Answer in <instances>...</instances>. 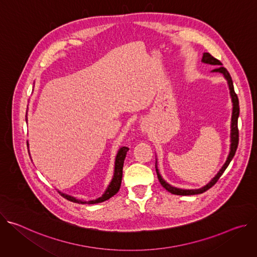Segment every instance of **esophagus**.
<instances>
[{
  "mask_svg": "<svg viewBox=\"0 0 257 257\" xmlns=\"http://www.w3.org/2000/svg\"><path fill=\"white\" fill-rule=\"evenodd\" d=\"M141 130H142L143 133H149V132H150V127H149L148 124L142 123V125H141Z\"/></svg>",
  "mask_w": 257,
  "mask_h": 257,
  "instance_id": "34e87169",
  "label": "esophagus"
}]
</instances>
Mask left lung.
Here are the masks:
<instances>
[{
  "label": "left lung",
  "mask_w": 257,
  "mask_h": 257,
  "mask_svg": "<svg viewBox=\"0 0 257 257\" xmlns=\"http://www.w3.org/2000/svg\"><path fill=\"white\" fill-rule=\"evenodd\" d=\"M201 62L204 63V64H209V65H213V66H217L215 67V69L211 70L210 72L212 73H219V74H222L225 79L227 80V83H228V86H229V90H230V96H231V99H232V118H231V133H230V152H229V155H228V158L226 160V163L223 165L222 169L219 170L217 172V174L207 183L206 185H204L203 187L199 188V189H181V188H177V187H174L172 185H170L168 182H166L164 180V178L162 177L161 173H160V170L158 168V160L156 159V171H157V175H158V178H159V181L162 184V186L168 190L169 192H171L172 194H175V195H195V194H201L203 192H205L206 190H208L209 188H211L215 183L217 182V180L219 179V177H221L223 175V173L226 171V169L228 168L229 164L231 163V161L233 160L234 156H235V153L237 151V148H238V141H239V132H238V117H239V112H240V108H239V100H238V96L237 94L235 93V90H234V85H233V81H232V78L229 74L228 70L223 67L222 63L219 62L217 59L213 58L210 54L208 53H203V56H202V59H201Z\"/></svg>",
  "instance_id": "left-lung-1"
}]
</instances>
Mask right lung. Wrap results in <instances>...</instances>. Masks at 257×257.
Wrapping results in <instances>:
<instances>
[{"mask_svg": "<svg viewBox=\"0 0 257 257\" xmlns=\"http://www.w3.org/2000/svg\"><path fill=\"white\" fill-rule=\"evenodd\" d=\"M26 123H27V112H26ZM27 145L29 148V143L27 142ZM129 151L128 148H126V146H122V148L119 149L118 153H117V156H116V159H115V168H114V175H113V178L111 180V182H109L108 186L106 187L105 191L103 192V194L96 198V199H93V200H88V201H85V200H81V199H77L76 197L74 196H71V195H68L66 193H63L61 191H59L61 193V195L63 197H65L66 199L72 201V202H76V203H79V204H94V203H99V202H102V201H105L107 199H109L111 197H113L115 194H117V192L119 191L120 187H121V182H122V176H123V166H124V160L126 158V155H127V152Z\"/></svg>", "mask_w": 257, "mask_h": 257, "instance_id": "1", "label": "right lung"}]
</instances>
